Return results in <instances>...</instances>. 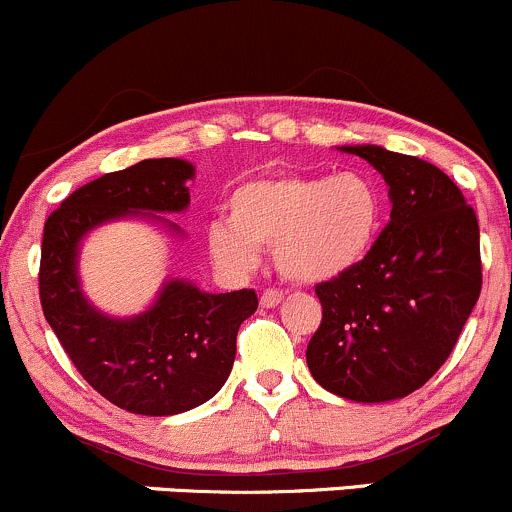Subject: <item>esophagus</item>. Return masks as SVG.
Returning <instances> with one entry per match:
<instances>
[{
	"label": "esophagus",
	"instance_id": "34e87169",
	"mask_svg": "<svg viewBox=\"0 0 512 512\" xmlns=\"http://www.w3.org/2000/svg\"><path fill=\"white\" fill-rule=\"evenodd\" d=\"M280 300H283V293H280V290H276V288L263 290V295H261V305L263 307H278Z\"/></svg>",
	"mask_w": 512,
	"mask_h": 512
}]
</instances>
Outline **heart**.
I'll list each match as a JSON object with an SVG mask.
<instances>
[{"label": "heart", "instance_id": "obj_1", "mask_svg": "<svg viewBox=\"0 0 512 512\" xmlns=\"http://www.w3.org/2000/svg\"><path fill=\"white\" fill-rule=\"evenodd\" d=\"M383 227V197L361 170L285 173L239 185L229 219L207 227V249L222 271L244 276L273 246L278 271L298 283L344 276L371 254Z\"/></svg>", "mask_w": 512, "mask_h": 512}]
</instances>
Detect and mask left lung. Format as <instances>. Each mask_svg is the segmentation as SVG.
<instances>
[{
    "mask_svg": "<svg viewBox=\"0 0 512 512\" xmlns=\"http://www.w3.org/2000/svg\"><path fill=\"white\" fill-rule=\"evenodd\" d=\"M388 183L390 222L371 254L317 283L322 324L307 366L324 390L386 403L425 386L449 359L481 295L474 207L447 173L381 146H344Z\"/></svg>",
    "mask_w": 512,
    "mask_h": 512,
    "instance_id": "8db88e82",
    "label": "left lung"
}]
</instances>
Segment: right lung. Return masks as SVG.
Listing matches in <instances>:
<instances>
[{"instance_id": "right-lung-1", "label": "right lung", "mask_w": 512, "mask_h": 512, "mask_svg": "<svg viewBox=\"0 0 512 512\" xmlns=\"http://www.w3.org/2000/svg\"><path fill=\"white\" fill-rule=\"evenodd\" d=\"M192 173L195 168L180 158H148L82 185L43 227V315L80 376L109 403L136 415H178L210 400L234 366L241 322L258 307L249 288L212 295L185 280H168L151 310L114 320L82 295V236L126 214L163 219L151 212L185 210V180ZM168 227L178 232L175 224Z\"/></svg>"}]
</instances>
